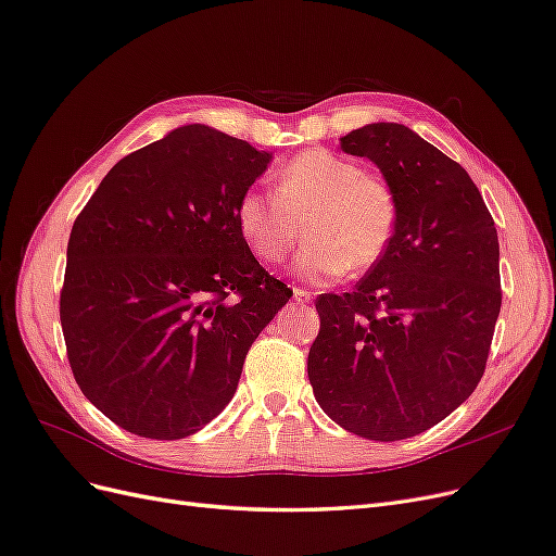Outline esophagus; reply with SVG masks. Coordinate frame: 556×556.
I'll use <instances>...</instances> for the list:
<instances>
[{
  "label": "esophagus",
  "mask_w": 556,
  "mask_h": 556,
  "mask_svg": "<svg viewBox=\"0 0 556 556\" xmlns=\"http://www.w3.org/2000/svg\"><path fill=\"white\" fill-rule=\"evenodd\" d=\"M311 299H313L311 292L301 290V288H294V301H296V304H311Z\"/></svg>",
  "instance_id": "34e87169"
}]
</instances>
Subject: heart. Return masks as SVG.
Here are the masks:
<instances>
[{
	"label": "heart",
	"instance_id": "heart-1",
	"mask_svg": "<svg viewBox=\"0 0 556 556\" xmlns=\"http://www.w3.org/2000/svg\"><path fill=\"white\" fill-rule=\"evenodd\" d=\"M233 223L252 255L280 264L301 237L296 271L304 280L327 282L348 268L366 271L390 250L399 201L392 185L364 174L357 162L331 153L306 150L276 174V194L248 188L233 208Z\"/></svg>",
	"mask_w": 556,
	"mask_h": 556
}]
</instances>
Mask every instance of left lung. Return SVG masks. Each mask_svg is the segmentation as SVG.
Returning a JSON list of instances; mask_svg holds the SVG:
<instances>
[{"mask_svg":"<svg viewBox=\"0 0 556 556\" xmlns=\"http://www.w3.org/2000/svg\"><path fill=\"white\" fill-rule=\"evenodd\" d=\"M392 185L399 225L387 255L352 292L315 301L313 394L336 425L403 441L473 394L501 311L498 237L462 164L396 123L341 139Z\"/></svg>","mask_w":556,"mask_h":556,"instance_id":"8db88e82","label":"left lung"}]
</instances>
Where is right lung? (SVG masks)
<instances>
[{"label": "right lung", "instance_id": "add662e5", "mask_svg": "<svg viewBox=\"0 0 556 556\" xmlns=\"http://www.w3.org/2000/svg\"><path fill=\"white\" fill-rule=\"evenodd\" d=\"M268 162L185 125L117 162L78 213L60 323L80 392L117 427L176 441L208 425L290 301L233 223Z\"/></svg>", "mask_w": 556, "mask_h": 556}]
</instances>
